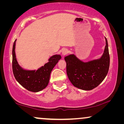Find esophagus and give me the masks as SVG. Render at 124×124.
<instances>
[{
	"label": "esophagus",
	"mask_w": 124,
	"mask_h": 124,
	"mask_svg": "<svg viewBox=\"0 0 124 124\" xmlns=\"http://www.w3.org/2000/svg\"><path fill=\"white\" fill-rule=\"evenodd\" d=\"M68 53V50H67V49H64V50L62 51V56L66 55Z\"/></svg>",
	"instance_id": "34e87169"
}]
</instances>
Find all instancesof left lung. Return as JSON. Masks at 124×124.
Listing matches in <instances>:
<instances>
[{
  "instance_id": "obj_1",
  "label": "left lung",
  "mask_w": 124,
  "mask_h": 124,
  "mask_svg": "<svg viewBox=\"0 0 124 124\" xmlns=\"http://www.w3.org/2000/svg\"><path fill=\"white\" fill-rule=\"evenodd\" d=\"M105 38L106 45L99 59L84 62L73 54L65 57L68 77L74 86L84 90H91L104 80L110 62L108 42Z\"/></svg>"
}]
</instances>
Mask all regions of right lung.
<instances>
[{
	"instance_id": "right-lung-1",
	"label": "right lung",
	"mask_w": 124,
	"mask_h": 124,
	"mask_svg": "<svg viewBox=\"0 0 124 124\" xmlns=\"http://www.w3.org/2000/svg\"><path fill=\"white\" fill-rule=\"evenodd\" d=\"M15 40L12 49V70L13 75L17 81L28 91L38 92L48 85L51 72L61 56L55 55L49 59L48 62L37 70H26L20 67L16 58Z\"/></svg>"
}]
</instances>
